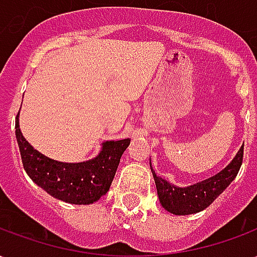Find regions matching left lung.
<instances>
[{"label":"left lung","mask_w":257,"mask_h":257,"mask_svg":"<svg viewBox=\"0 0 257 257\" xmlns=\"http://www.w3.org/2000/svg\"><path fill=\"white\" fill-rule=\"evenodd\" d=\"M242 158L243 146L239 149L235 158L228 164V167L224 168L221 172L204 182H199L184 189L171 186L167 180L157 176L151 168L160 202L168 212L173 215H191L208 208L235 179L239 168L242 165Z\"/></svg>","instance_id":"left-lung-1"}]
</instances>
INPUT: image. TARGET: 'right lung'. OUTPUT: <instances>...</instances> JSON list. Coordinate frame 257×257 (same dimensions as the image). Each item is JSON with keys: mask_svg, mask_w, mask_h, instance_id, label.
<instances>
[{"mask_svg": "<svg viewBox=\"0 0 257 257\" xmlns=\"http://www.w3.org/2000/svg\"><path fill=\"white\" fill-rule=\"evenodd\" d=\"M19 115V114H18ZM16 115V139L27 175L52 197L75 205L93 204L111 186L123 151L131 139L106 142L100 154L86 162L66 164L51 160L34 150L23 138Z\"/></svg>", "mask_w": 257, "mask_h": 257, "instance_id": "right-lung-1", "label": "right lung"}]
</instances>
